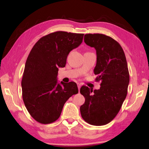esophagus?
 Masks as SVG:
<instances>
[{"label": "esophagus", "instance_id": "34e87169", "mask_svg": "<svg viewBox=\"0 0 149 149\" xmlns=\"http://www.w3.org/2000/svg\"><path fill=\"white\" fill-rule=\"evenodd\" d=\"M77 86H78V90H79V91H80V88H81V84H79V83H78V84H77Z\"/></svg>", "mask_w": 149, "mask_h": 149}]
</instances>
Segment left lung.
<instances>
[{
    "label": "left lung",
    "instance_id": "1",
    "mask_svg": "<svg viewBox=\"0 0 149 149\" xmlns=\"http://www.w3.org/2000/svg\"><path fill=\"white\" fill-rule=\"evenodd\" d=\"M85 43L94 47L97 63L94 74L100 81L99 90L93 91L83 86L80 93L85 102L80 111L85 122L93 125H104L116 116L127 94L129 74L124 52L121 45L102 34H86Z\"/></svg>",
    "mask_w": 149,
    "mask_h": 149
}]
</instances>
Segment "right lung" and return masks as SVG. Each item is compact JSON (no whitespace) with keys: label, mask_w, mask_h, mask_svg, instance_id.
<instances>
[{"label":"right lung","mask_w":149,"mask_h":149,"mask_svg":"<svg viewBox=\"0 0 149 149\" xmlns=\"http://www.w3.org/2000/svg\"><path fill=\"white\" fill-rule=\"evenodd\" d=\"M84 34L56 31L44 36L31 49L22 76V98L31 116L43 124L61 115L70 97L78 93L74 82L59 84L58 68L65 66L72 50L83 42Z\"/></svg>","instance_id":"obj_1"}]
</instances>
